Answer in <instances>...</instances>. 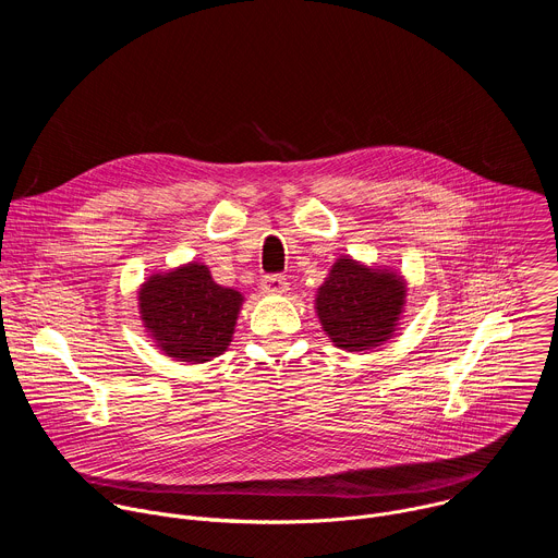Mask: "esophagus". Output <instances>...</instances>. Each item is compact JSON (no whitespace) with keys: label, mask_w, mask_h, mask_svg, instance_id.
I'll return each instance as SVG.
<instances>
[{"label":"esophagus","mask_w":558,"mask_h":558,"mask_svg":"<svg viewBox=\"0 0 558 558\" xmlns=\"http://www.w3.org/2000/svg\"><path fill=\"white\" fill-rule=\"evenodd\" d=\"M260 287H263L265 293H284V291L289 289V282H287L284 276L271 274V276H265V278H263Z\"/></svg>","instance_id":"esophagus-1"}]
</instances>
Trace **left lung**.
Masks as SVG:
<instances>
[{
	"label": "left lung",
	"mask_w": 558,
	"mask_h": 558,
	"mask_svg": "<svg viewBox=\"0 0 558 558\" xmlns=\"http://www.w3.org/2000/svg\"><path fill=\"white\" fill-rule=\"evenodd\" d=\"M315 304L325 331L340 349L364 351L390 338L402 313L404 282L342 258L317 291Z\"/></svg>",
	"instance_id": "left-lung-1"
}]
</instances>
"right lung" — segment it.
Returning a JSON list of instances; mask_svg holds the SVG:
<instances>
[{
  "label": "right lung",
  "mask_w": 558,
  "mask_h": 558,
  "mask_svg": "<svg viewBox=\"0 0 558 558\" xmlns=\"http://www.w3.org/2000/svg\"><path fill=\"white\" fill-rule=\"evenodd\" d=\"M141 315L161 349L181 362H207L231 342L243 295L211 280L205 265L154 276L141 289Z\"/></svg>",
  "instance_id": "1"
}]
</instances>
